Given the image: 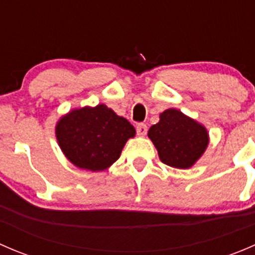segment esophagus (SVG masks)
I'll return each instance as SVG.
<instances>
[{
  "instance_id": "obj_1",
  "label": "esophagus",
  "mask_w": 255,
  "mask_h": 255,
  "mask_svg": "<svg viewBox=\"0 0 255 255\" xmlns=\"http://www.w3.org/2000/svg\"><path fill=\"white\" fill-rule=\"evenodd\" d=\"M135 129H137V133L138 135H145L146 134V130H148V128H146V125H144V123H138L137 127H135Z\"/></svg>"
}]
</instances>
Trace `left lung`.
Returning <instances> with one entry per match:
<instances>
[{"label": "left lung", "instance_id": "left-lung-1", "mask_svg": "<svg viewBox=\"0 0 255 255\" xmlns=\"http://www.w3.org/2000/svg\"><path fill=\"white\" fill-rule=\"evenodd\" d=\"M148 137L164 164L187 169L204 154L208 144L206 128L179 110H166L160 121L149 128Z\"/></svg>", "mask_w": 255, "mask_h": 255}]
</instances>
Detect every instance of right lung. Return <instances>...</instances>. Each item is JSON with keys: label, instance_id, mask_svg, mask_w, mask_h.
I'll return each mask as SVG.
<instances>
[{"label": "right lung", "instance_id": "right-lung-1", "mask_svg": "<svg viewBox=\"0 0 255 255\" xmlns=\"http://www.w3.org/2000/svg\"><path fill=\"white\" fill-rule=\"evenodd\" d=\"M56 139L66 158L78 168L105 170L121 155L135 129L105 105L74 110L56 125Z\"/></svg>", "mask_w": 255, "mask_h": 255}]
</instances>
